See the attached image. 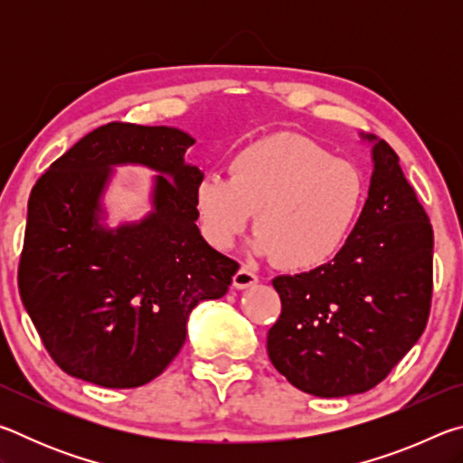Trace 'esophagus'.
<instances>
[{
	"mask_svg": "<svg viewBox=\"0 0 463 463\" xmlns=\"http://www.w3.org/2000/svg\"><path fill=\"white\" fill-rule=\"evenodd\" d=\"M257 278L253 271H250L249 268H241L237 273H234V278H232V286L234 288H239V289H245V288H249V286H253V284H257Z\"/></svg>",
	"mask_w": 463,
	"mask_h": 463,
	"instance_id": "esophagus-1",
	"label": "esophagus"
}]
</instances>
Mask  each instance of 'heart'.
Instances as JSON below:
<instances>
[{
  "mask_svg": "<svg viewBox=\"0 0 463 463\" xmlns=\"http://www.w3.org/2000/svg\"><path fill=\"white\" fill-rule=\"evenodd\" d=\"M364 200L365 182L354 163L294 132L253 140L231 156L229 179L203 174L194 185L195 221L210 247L231 249L255 213V250L289 271L331 261Z\"/></svg>",
  "mask_w": 463,
  "mask_h": 463,
  "instance_id": "b5f03b06",
  "label": "heart"
}]
</instances>
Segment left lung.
<instances>
[{"instance_id": "8db88e82", "label": "left lung", "mask_w": 463, "mask_h": 463, "mask_svg": "<svg viewBox=\"0 0 463 463\" xmlns=\"http://www.w3.org/2000/svg\"><path fill=\"white\" fill-rule=\"evenodd\" d=\"M357 224L333 261L271 281L281 315L268 333L276 370L320 398L362 394L419 341L433 296V226L386 140Z\"/></svg>"}]
</instances>
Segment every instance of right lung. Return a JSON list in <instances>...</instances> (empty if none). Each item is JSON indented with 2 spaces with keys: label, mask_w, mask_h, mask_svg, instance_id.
I'll use <instances>...</instances> for the list:
<instances>
[{
  "label": "right lung",
  "mask_w": 463,
  "mask_h": 463,
  "mask_svg": "<svg viewBox=\"0 0 463 463\" xmlns=\"http://www.w3.org/2000/svg\"><path fill=\"white\" fill-rule=\"evenodd\" d=\"M194 145L169 127L109 122L91 130L38 177L28 200L18 288L43 345L62 372L104 388H137L174 362L187 317L229 289L239 263L195 226L185 165ZM135 162L157 176L156 213L106 232L97 224L107 167Z\"/></svg>",
  "instance_id": "right-lung-1"
}]
</instances>
